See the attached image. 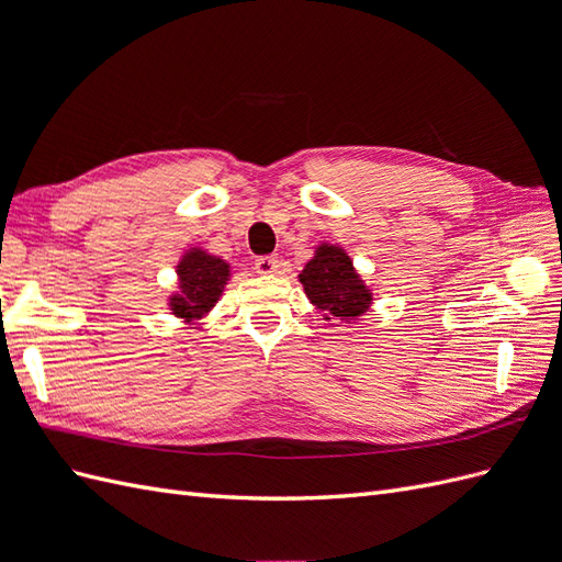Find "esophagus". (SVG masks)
<instances>
[{
    "mask_svg": "<svg viewBox=\"0 0 562 562\" xmlns=\"http://www.w3.org/2000/svg\"><path fill=\"white\" fill-rule=\"evenodd\" d=\"M255 271H258V274H262V277L277 274V271H279V260L274 258V255H262V258L255 260Z\"/></svg>",
    "mask_w": 562,
    "mask_h": 562,
    "instance_id": "esophagus-1",
    "label": "esophagus"
}]
</instances>
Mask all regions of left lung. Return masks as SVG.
I'll use <instances>...</instances> for the list:
<instances>
[{
  "instance_id": "left-lung-1",
  "label": "left lung",
  "mask_w": 562,
  "mask_h": 562,
  "mask_svg": "<svg viewBox=\"0 0 562 562\" xmlns=\"http://www.w3.org/2000/svg\"><path fill=\"white\" fill-rule=\"evenodd\" d=\"M297 279L304 288V295L310 297L316 310L323 312L326 321H356L372 304L370 288L363 283L359 271L353 269L349 255L339 246L321 244Z\"/></svg>"
}]
</instances>
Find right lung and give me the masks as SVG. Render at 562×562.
<instances>
[{
    "label": "right lung",
    "mask_w": 562,
    "mask_h": 562,
    "mask_svg": "<svg viewBox=\"0 0 562 562\" xmlns=\"http://www.w3.org/2000/svg\"><path fill=\"white\" fill-rule=\"evenodd\" d=\"M178 293L168 297V307L184 321L206 316L223 295L229 281V265L201 248L187 250L178 262Z\"/></svg>",
    "instance_id": "right-lung-1"
}]
</instances>
